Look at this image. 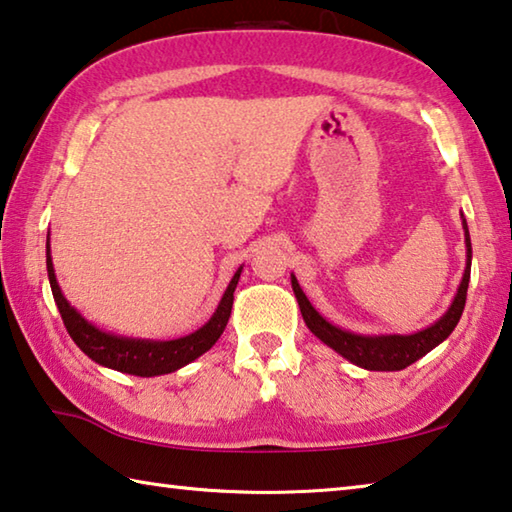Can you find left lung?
<instances>
[{"mask_svg":"<svg viewBox=\"0 0 512 512\" xmlns=\"http://www.w3.org/2000/svg\"><path fill=\"white\" fill-rule=\"evenodd\" d=\"M463 230H465V248H467V262H465V273L461 280V287H458L454 302L445 311V316L436 320V323L429 325L427 329H420L415 334H354L348 329H341L318 314V311L311 307L305 293H302L296 275H291V287L296 293L300 314L305 318L307 327L311 334L318 336L320 341L329 348L336 350L354 366H361L366 370H404L411 366L424 354L431 352L436 345L443 343L449 334L454 332V327L461 320V314L465 309V298H467V284H470V268H472V241H470V230H467V223L463 219Z\"/></svg>","mask_w":512,"mask_h":512,"instance_id":"8db88e82","label":"left lung"}]
</instances>
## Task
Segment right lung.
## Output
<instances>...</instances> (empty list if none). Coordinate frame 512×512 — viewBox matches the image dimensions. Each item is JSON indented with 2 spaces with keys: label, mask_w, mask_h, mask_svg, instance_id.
I'll use <instances>...</instances> for the list:
<instances>
[{
  "label": "right lung",
  "mask_w": 512,
  "mask_h": 512,
  "mask_svg": "<svg viewBox=\"0 0 512 512\" xmlns=\"http://www.w3.org/2000/svg\"><path fill=\"white\" fill-rule=\"evenodd\" d=\"M47 273H49L51 293H54V300L58 305L60 316H63V323L67 327L69 336H72V341L79 345V348L88 354L92 361H97L99 366L126 372V375L155 377V375H167V372L187 366V363H192L194 359L201 357V354H205L216 341H219L225 325H228L241 268L232 275L228 289H225L219 307H216L212 318L207 320L201 329H196V332L180 336V339H173V341L128 339V336L103 332V329L88 323L79 311L69 305L67 298L63 296V291L58 287L54 262H51L49 241H47Z\"/></svg>",
  "instance_id": "1"
}]
</instances>
